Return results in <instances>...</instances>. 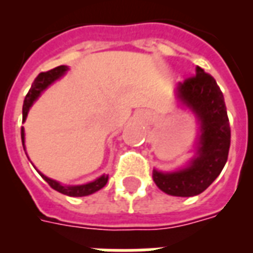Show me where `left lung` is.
I'll return each instance as SVG.
<instances>
[{
    "mask_svg": "<svg viewBox=\"0 0 253 253\" xmlns=\"http://www.w3.org/2000/svg\"><path fill=\"white\" fill-rule=\"evenodd\" d=\"M177 98L200 119L197 154L186 168L168 173L154 169L152 178L169 196L193 197L206 190L222 172L228 158L231 130L223 93L214 77L200 67L196 76L177 85Z\"/></svg>",
    "mask_w": 253,
    "mask_h": 253,
    "instance_id": "obj_1",
    "label": "left lung"
}]
</instances>
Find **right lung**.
Returning <instances> with one entry per match:
<instances>
[{
  "instance_id": "add662e5",
  "label": "right lung",
  "mask_w": 253,
  "mask_h": 253,
  "mask_svg": "<svg viewBox=\"0 0 253 253\" xmlns=\"http://www.w3.org/2000/svg\"><path fill=\"white\" fill-rule=\"evenodd\" d=\"M68 71V67L67 65H59L56 68L51 69V71H47V72H42L39 73L37 76V79L34 80L33 85L30 87L29 93L26 94L25 101H23V107H22V121L25 122L26 117H27V113H29L30 107L34 103V101L41 95V93L44 89L49 86V85L52 84L53 81H56L57 79H60L65 72ZM21 136H22V144H23V148H25V130H23V127H22L21 130ZM43 178H44L48 185L52 189L57 190L59 193H63V194H67L69 197H84V196H89V194H93L99 189H102L107 182V178L109 176H101L98 177L97 180L91 181V182H87V184L84 185H68V186H65V185H61L60 182H57V181L52 180V178H48L44 174H42L39 172Z\"/></svg>"
}]
</instances>
